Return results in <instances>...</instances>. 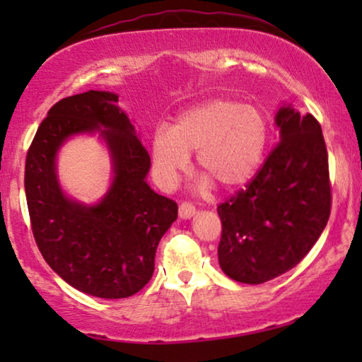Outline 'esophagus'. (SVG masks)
I'll return each instance as SVG.
<instances>
[{
  "instance_id": "34e87169",
  "label": "esophagus",
  "mask_w": 362,
  "mask_h": 362,
  "mask_svg": "<svg viewBox=\"0 0 362 362\" xmlns=\"http://www.w3.org/2000/svg\"><path fill=\"white\" fill-rule=\"evenodd\" d=\"M194 214H195V207L190 204V202H182L180 207H178V216H180L182 219L192 218Z\"/></svg>"
}]
</instances>
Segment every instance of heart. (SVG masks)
<instances>
[{"label":"heart","instance_id":"1","mask_svg":"<svg viewBox=\"0 0 362 362\" xmlns=\"http://www.w3.org/2000/svg\"><path fill=\"white\" fill-rule=\"evenodd\" d=\"M269 143L264 112L233 98H211L178 115L172 129L153 134L151 155L158 182L175 185L197 151V167L226 189L250 182L259 172ZM209 180H204V185Z\"/></svg>","mask_w":362,"mask_h":362}]
</instances>
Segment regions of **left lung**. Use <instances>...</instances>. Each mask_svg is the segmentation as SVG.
Here are the masks:
<instances>
[{
	"label": "left lung",
	"mask_w": 362,
	"mask_h": 362,
	"mask_svg": "<svg viewBox=\"0 0 362 362\" xmlns=\"http://www.w3.org/2000/svg\"><path fill=\"white\" fill-rule=\"evenodd\" d=\"M276 126L281 141L257 175L218 206L219 265L243 284H262L296 267L330 216L328 155L318 120L282 105Z\"/></svg>",
	"instance_id": "8db88e82"
}]
</instances>
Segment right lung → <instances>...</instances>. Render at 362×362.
<instances>
[{"instance_id":"add662e5","label":"right lung","mask_w":362,"mask_h":362,"mask_svg":"<svg viewBox=\"0 0 362 362\" xmlns=\"http://www.w3.org/2000/svg\"><path fill=\"white\" fill-rule=\"evenodd\" d=\"M119 97L90 90L62 98L40 122L25 161V194L40 253L74 289L105 300L136 294L151 279L177 202L148 185L151 160ZM100 132L112 160L111 189L86 206L62 192L57 151L71 135Z\"/></svg>"}]
</instances>
